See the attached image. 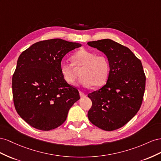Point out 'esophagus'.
Masks as SVG:
<instances>
[{"mask_svg": "<svg viewBox=\"0 0 161 161\" xmlns=\"http://www.w3.org/2000/svg\"><path fill=\"white\" fill-rule=\"evenodd\" d=\"M80 96H81V98L86 97V96H87L84 92H81V91H80Z\"/></svg>", "mask_w": 161, "mask_h": 161, "instance_id": "obj_1", "label": "esophagus"}]
</instances>
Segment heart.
Listing matches in <instances>:
<instances>
[{"mask_svg": "<svg viewBox=\"0 0 161 161\" xmlns=\"http://www.w3.org/2000/svg\"><path fill=\"white\" fill-rule=\"evenodd\" d=\"M72 63L62 62L60 69L63 78L68 84H74L80 69L81 77L79 84L84 87L92 85L94 88L103 86L108 79L110 65L106 55L96 54L95 52L86 49H80L73 54Z\"/></svg>", "mask_w": 161, "mask_h": 161, "instance_id": "obj_1", "label": "heart"}]
</instances>
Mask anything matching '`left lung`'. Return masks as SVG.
Segmentation results:
<instances>
[{"label": "left lung", "instance_id": "1", "mask_svg": "<svg viewBox=\"0 0 161 161\" xmlns=\"http://www.w3.org/2000/svg\"><path fill=\"white\" fill-rule=\"evenodd\" d=\"M108 59L107 84L88 94L92 102L90 121L105 131L119 129L138 112L143 101L146 75L141 61L127 47L110 39L88 42Z\"/></svg>", "mask_w": 161, "mask_h": 161}]
</instances>
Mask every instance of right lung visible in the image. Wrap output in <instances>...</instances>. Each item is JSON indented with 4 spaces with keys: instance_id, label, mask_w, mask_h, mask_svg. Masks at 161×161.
Returning a JSON list of instances; mask_svg holds the SVG:
<instances>
[{
    "instance_id": "add662e5",
    "label": "right lung",
    "mask_w": 161,
    "mask_h": 161,
    "mask_svg": "<svg viewBox=\"0 0 161 161\" xmlns=\"http://www.w3.org/2000/svg\"><path fill=\"white\" fill-rule=\"evenodd\" d=\"M80 47L56 38L40 41L20 54L12 77L13 103L31 127L49 131L61 125L80 98L77 88L64 80L60 69L64 56Z\"/></svg>"
}]
</instances>
